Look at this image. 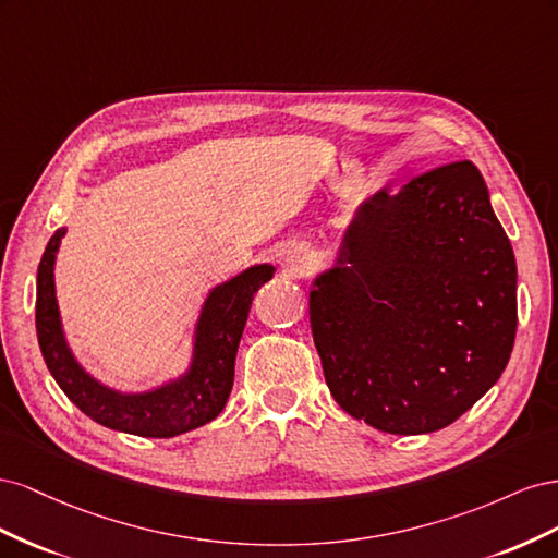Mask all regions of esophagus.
Here are the masks:
<instances>
[{
    "label": "esophagus",
    "mask_w": 558,
    "mask_h": 558,
    "mask_svg": "<svg viewBox=\"0 0 558 558\" xmlns=\"http://www.w3.org/2000/svg\"><path fill=\"white\" fill-rule=\"evenodd\" d=\"M310 260H312L310 248L302 246V244H289L283 251V265L289 267L293 275L305 272V269L310 267Z\"/></svg>",
    "instance_id": "34e87169"
}]
</instances>
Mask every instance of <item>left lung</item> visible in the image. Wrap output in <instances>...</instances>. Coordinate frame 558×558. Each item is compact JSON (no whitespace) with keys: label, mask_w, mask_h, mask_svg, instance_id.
Returning <instances> with one entry per match:
<instances>
[{"label":"left lung","mask_w":558,"mask_h":558,"mask_svg":"<svg viewBox=\"0 0 558 558\" xmlns=\"http://www.w3.org/2000/svg\"><path fill=\"white\" fill-rule=\"evenodd\" d=\"M310 316L335 402L384 433L440 430L492 388L517 335V260L472 162L353 207Z\"/></svg>","instance_id":"8db88e82"}]
</instances>
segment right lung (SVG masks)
<instances>
[{
    "label": "right lung",
    "instance_id": "right-lung-1",
    "mask_svg": "<svg viewBox=\"0 0 558 558\" xmlns=\"http://www.w3.org/2000/svg\"><path fill=\"white\" fill-rule=\"evenodd\" d=\"M64 234L66 228L56 230L37 269V337L64 396L99 426L140 437H177L214 421L232 391L234 359L253 295L275 277V265L256 263L216 283L197 312L183 373L144 391H128L95 377L66 342L56 295V263Z\"/></svg>",
    "mask_w": 558,
    "mask_h": 558
}]
</instances>
